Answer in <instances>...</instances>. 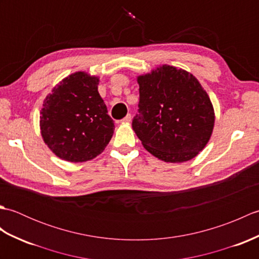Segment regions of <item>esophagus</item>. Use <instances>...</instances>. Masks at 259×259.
<instances>
[{
	"instance_id": "34e87169",
	"label": "esophagus",
	"mask_w": 259,
	"mask_h": 259,
	"mask_svg": "<svg viewBox=\"0 0 259 259\" xmlns=\"http://www.w3.org/2000/svg\"><path fill=\"white\" fill-rule=\"evenodd\" d=\"M121 121H122L123 123H129L130 121H131V114H126L125 117H124L122 120H121Z\"/></svg>"
}]
</instances>
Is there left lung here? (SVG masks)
I'll list each match as a JSON object with an SVG mask.
<instances>
[{"mask_svg": "<svg viewBox=\"0 0 259 259\" xmlns=\"http://www.w3.org/2000/svg\"><path fill=\"white\" fill-rule=\"evenodd\" d=\"M139 110L133 128L146 150L166 162L191 160L212 134L214 112L194 75L164 64L138 76Z\"/></svg>", "mask_w": 259, "mask_h": 259, "instance_id": "1", "label": "left lung"}]
</instances>
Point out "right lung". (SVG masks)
Returning <instances> with one entry per match:
<instances>
[{
  "mask_svg": "<svg viewBox=\"0 0 259 259\" xmlns=\"http://www.w3.org/2000/svg\"><path fill=\"white\" fill-rule=\"evenodd\" d=\"M98 84V76L79 71L54 87L43 102L42 138L63 160H91L112 138L114 123L99 95Z\"/></svg>",
  "mask_w": 259,
  "mask_h": 259,
  "instance_id": "right-lung-1",
  "label": "right lung"
}]
</instances>
